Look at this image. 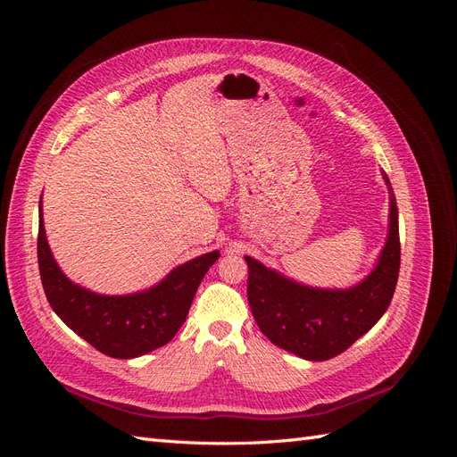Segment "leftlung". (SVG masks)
<instances>
[{"label": "left lung", "instance_id": "obj_1", "mask_svg": "<svg viewBox=\"0 0 457 457\" xmlns=\"http://www.w3.org/2000/svg\"><path fill=\"white\" fill-rule=\"evenodd\" d=\"M389 237L378 265L347 289H322L286 278L247 257V301L259 329L276 347L305 361H329L378 324L391 299L400 269L398 210L389 177Z\"/></svg>", "mask_w": 457, "mask_h": 457}]
</instances>
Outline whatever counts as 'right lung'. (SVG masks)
<instances>
[{"label": "right lung", "instance_id": "1", "mask_svg": "<svg viewBox=\"0 0 457 457\" xmlns=\"http://www.w3.org/2000/svg\"><path fill=\"white\" fill-rule=\"evenodd\" d=\"M219 252L204 253L173 269L145 292L101 295L74 284L54 261L39 202L37 265L51 309L79 337L112 358H135L170 343L187 320L192 299Z\"/></svg>", "mask_w": 457, "mask_h": 457}]
</instances>
